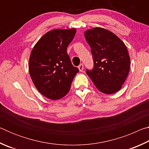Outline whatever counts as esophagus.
<instances>
[{"label": "esophagus", "mask_w": 149, "mask_h": 149, "mask_svg": "<svg viewBox=\"0 0 149 149\" xmlns=\"http://www.w3.org/2000/svg\"><path fill=\"white\" fill-rule=\"evenodd\" d=\"M78 68H79V70L80 72H82L84 70V64H81L79 66H78Z\"/></svg>", "instance_id": "obj_1"}]
</instances>
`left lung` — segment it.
<instances>
[{
	"mask_svg": "<svg viewBox=\"0 0 149 149\" xmlns=\"http://www.w3.org/2000/svg\"><path fill=\"white\" fill-rule=\"evenodd\" d=\"M84 35L94 62V68L87 70V74L100 92L107 95L118 92L130 69V58L124 42L102 27L87 29Z\"/></svg>",
	"mask_w": 149,
	"mask_h": 149,
	"instance_id": "8db88e82",
	"label": "left lung"
}]
</instances>
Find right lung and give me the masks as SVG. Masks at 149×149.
<instances>
[{"instance_id": "add662e5", "label": "right lung", "mask_w": 149, "mask_h": 149, "mask_svg": "<svg viewBox=\"0 0 149 149\" xmlns=\"http://www.w3.org/2000/svg\"><path fill=\"white\" fill-rule=\"evenodd\" d=\"M76 29H56L46 33L33 48L29 72L37 89L45 97L58 100L68 94L79 72L67 54Z\"/></svg>"}]
</instances>
